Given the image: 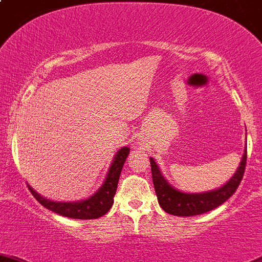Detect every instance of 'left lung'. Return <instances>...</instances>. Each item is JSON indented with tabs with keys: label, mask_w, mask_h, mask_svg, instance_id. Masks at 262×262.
<instances>
[{
	"label": "left lung",
	"mask_w": 262,
	"mask_h": 262,
	"mask_svg": "<svg viewBox=\"0 0 262 262\" xmlns=\"http://www.w3.org/2000/svg\"><path fill=\"white\" fill-rule=\"evenodd\" d=\"M247 149L245 147L239 165L236 172L231 177V179L225 185L218 189L202 191V193H185V191L175 189L169 184L168 180L164 178L160 168L155 163L152 158H150L151 174H152V183L155 187V193L158 196V202L161 208L166 213L179 217H190L207 213L212 209L217 208L222 203H225L228 198L233 195V193L238 188L244 177L245 168H246Z\"/></svg>",
	"instance_id": "left-lung-1"
}]
</instances>
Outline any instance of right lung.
<instances>
[{"mask_svg":"<svg viewBox=\"0 0 262 262\" xmlns=\"http://www.w3.org/2000/svg\"><path fill=\"white\" fill-rule=\"evenodd\" d=\"M128 154H130V147L127 146L121 147L116 152L103 184L98 188L96 193L92 194L90 198L87 199H82V201L77 202L51 201V199H47L41 194L37 193L30 184H28V187L32 195L36 198V201L49 211L58 213V214L64 215V217L74 218V220H96V218L106 214L111 209L113 196H115L116 190H117L118 179H120L123 164H125Z\"/></svg>","mask_w":262,"mask_h":262,"instance_id":"1","label":"right lung"}]
</instances>
